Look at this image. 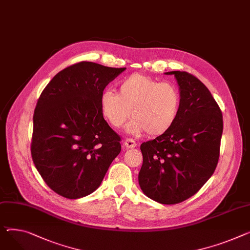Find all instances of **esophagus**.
I'll return each instance as SVG.
<instances>
[{"label":"esophagus","mask_w":250,"mask_h":250,"mask_svg":"<svg viewBox=\"0 0 250 250\" xmlns=\"http://www.w3.org/2000/svg\"><path fill=\"white\" fill-rule=\"evenodd\" d=\"M124 146L127 148H132L137 146V142L132 139H125L124 142Z\"/></svg>","instance_id":"1"}]
</instances>
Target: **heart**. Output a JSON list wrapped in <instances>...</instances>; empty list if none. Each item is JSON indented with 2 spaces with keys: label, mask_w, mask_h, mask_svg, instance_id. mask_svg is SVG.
Returning <instances> with one entry per match:
<instances>
[{
  "label": "heart",
  "mask_w": 250,
  "mask_h": 250,
  "mask_svg": "<svg viewBox=\"0 0 250 250\" xmlns=\"http://www.w3.org/2000/svg\"><path fill=\"white\" fill-rule=\"evenodd\" d=\"M99 106L105 120L115 128L128 125L132 134L146 131L149 137L168 132L176 124L181 108L179 89L142 73H132L119 83V94L111 89L102 92Z\"/></svg>",
  "instance_id": "1"
}]
</instances>
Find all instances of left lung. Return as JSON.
Here are the masks:
<instances>
[{"label": "left lung", "instance_id": "8db88e82", "mask_svg": "<svg viewBox=\"0 0 250 250\" xmlns=\"http://www.w3.org/2000/svg\"><path fill=\"white\" fill-rule=\"evenodd\" d=\"M180 87L178 120L166 134L141 145L139 184L161 204L187 200L217 167L223 131L222 112L209 89L186 71H171Z\"/></svg>", "mask_w": 250, "mask_h": 250}]
</instances>
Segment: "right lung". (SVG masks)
I'll return each instance as SVG.
<instances>
[{
	"instance_id": "right-lung-1",
	"label": "right lung",
	"mask_w": 250,
	"mask_h": 250,
	"mask_svg": "<svg viewBox=\"0 0 250 250\" xmlns=\"http://www.w3.org/2000/svg\"><path fill=\"white\" fill-rule=\"evenodd\" d=\"M125 70L81 61L58 72L43 89L33 115L31 155L58 195L91 194L121 153L122 139L104 119L99 97Z\"/></svg>"
}]
</instances>
